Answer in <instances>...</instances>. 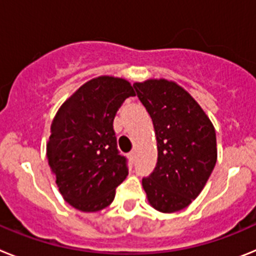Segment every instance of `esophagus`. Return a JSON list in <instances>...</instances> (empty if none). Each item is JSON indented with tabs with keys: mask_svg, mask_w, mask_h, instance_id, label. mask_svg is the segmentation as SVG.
Masks as SVG:
<instances>
[{
	"mask_svg": "<svg viewBox=\"0 0 256 256\" xmlns=\"http://www.w3.org/2000/svg\"><path fill=\"white\" fill-rule=\"evenodd\" d=\"M128 158H130V162H134V159H136V154L134 152H130V155H128Z\"/></svg>",
	"mask_w": 256,
	"mask_h": 256,
	"instance_id": "1",
	"label": "esophagus"
}]
</instances>
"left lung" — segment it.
I'll list each match as a JSON object with an SVG mask.
<instances>
[{
	"instance_id": "obj_1",
	"label": "left lung",
	"mask_w": 256,
	"mask_h": 256,
	"mask_svg": "<svg viewBox=\"0 0 256 256\" xmlns=\"http://www.w3.org/2000/svg\"><path fill=\"white\" fill-rule=\"evenodd\" d=\"M133 87L152 119L158 142V162L142 186L156 210L180 212L200 195L216 166V130L177 83L148 79Z\"/></svg>"
}]
</instances>
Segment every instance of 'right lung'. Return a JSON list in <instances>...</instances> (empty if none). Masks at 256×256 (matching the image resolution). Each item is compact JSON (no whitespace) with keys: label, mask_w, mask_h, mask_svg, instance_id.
Instances as JSON below:
<instances>
[{"label":"right lung","mask_w":256,"mask_h":256,"mask_svg":"<svg viewBox=\"0 0 256 256\" xmlns=\"http://www.w3.org/2000/svg\"><path fill=\"white\" fill-rule=\"evenodd\" d=\"M134 94L126 79L98 76L76 90L52 120L48 164L62 198L80 212L108 206L128 176L112 123L124 100Z\"/></svg>","instance_id":"right-lung-1"}]
</instances>
